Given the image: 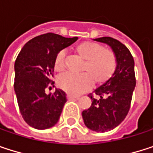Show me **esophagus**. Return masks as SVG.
I'll return each mask as SVG.
<instances>
[{
  "instance_id": "esophagus-1",
  "label": "esophagus",
  "mask_w": 153,
  "mask_h": 153,
  "mask_svg": "<svg viewBox=\"0 0 153 153\" xmlns=\"http://www.w3.org/2000/svg\"><path fill=\"white\" fill-rule=\"evenodd\" d=\"M67 98H68L69 100H74V99H79V97H75V96H74V95L68 94V95H67Z\"/></svg>"
}]
</instances>
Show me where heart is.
Segmentation results:
<instances>
[{
  "mask_svg": "<svg viewBox=\"0 0 153 153\" xmlns=\"http://www.w3.org/2000/svg\"><path fill=\"white\" fill-rule=\"evenodd\" d=\"M76 52L85 59L82 74L65 73L57 78V85L67 93L78 95L88 89L94 82L104 83L115 73L117 59L114 52L104 48L94 42H83L76 47ZM55 69L61 71L65 66V51L60 50L55 58Z\"/></svg>",
  "mask_w": 153,
  "mask_h": 153,
  "instance_id": "obj_1",
  "label": "heart"
}]
</instances>
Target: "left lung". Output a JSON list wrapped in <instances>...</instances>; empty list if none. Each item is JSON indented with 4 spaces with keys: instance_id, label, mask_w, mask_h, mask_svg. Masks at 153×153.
<instances>
[{
    "instance_id": "obj_1",
    "label": "left lung",
    "mask_w": 153,
    "mask_h": 153,
    "mask_svg": "<svg viewBox=\"0 0 153 153\" xmlns=\"http://www.w3.org/2000/svg\"><path fill=\"white\" fill-rule=\"evenodd\" d=\"M96 41L106 43L112 48L117 67L110 79L88 95L92 104L82 111V118L89 129L105 132L119 126L129 111L137 83L135 62L128 48L118 40L102 37Z\"/></svg>"
}]
</instances>
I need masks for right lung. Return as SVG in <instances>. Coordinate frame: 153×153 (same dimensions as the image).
Here are the masks:
<instances>
[{"mask_svg":"<svg viewBox=\"0 0 153 153\" xmlns=\"http://www.w3.org/2000/svg\"><path fill=\"white\" fill-rule=\"evenodd\" d=\"M77 40L78 37L48 33L30 40L19 52L15 62L14 89L20 113L29 126L46 129L58 121L66 95L57 88L48 95L45 90L54 84L56 54Z\"/></svg>","mask_w":153,"mask_h":153,"instance_id":"obj_1","label":"right lung"}]
</instances>
